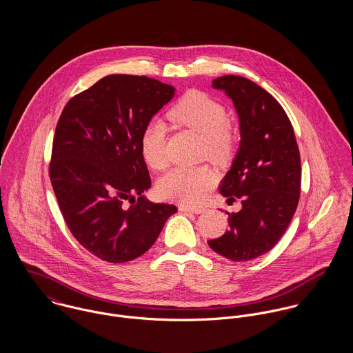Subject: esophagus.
Instances as JSON below:
<instances>
[{"instance_id": "esophagus-1", "label": "esophagus", "mask_w": 353, "mask_h": 353, "mask_svg": "<svg viewBox=\"0 0 353 353\" xmlns=\"http://www.w3.org/2000/svg\"><path fill=\"white\" fill-rule=\"evenodd\" d=\"M179 210L181 212H189V213H203L206 209L203 206H188V205H181L179 206Z\"/></svg>"}]
</instances>
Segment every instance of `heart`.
Segmentation results:
<instances>
[{
    "mask_svg": "<svg viewBox=\"0 0 353 353\" xmlns=\"http://www.w3.org/2000/svg\"><path fill=\"white\" fill-rule=\"evenodd\" d=\"M168 118L202 136L201 152L214 161L227 160L235 148L236 134L227 119V111L220 101L200 92L189 91L168 111ZM140 151L145 163L153 170H164L168 164L165 152V125L152 121L141 132ZM214 183L213 171L206 167H175L165 174L157 190L161 197L172 201L194 203Z\"/></svg>",
    "mask_w": 353,
    "mask_h": 353,
    "instance_id": "1",
    "label": "heart"
}]
</instances>
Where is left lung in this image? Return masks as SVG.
Wrapping results in <instances>:
<instances>
[{
    "label": "left lung",
    "mask_w": 353,
    "mask_h": 353,
    "mask_svg": "<svg viewBox=\"0 0 353 353\" xmlns=\"http://www.w3.org/2000/svg\"><path fill=\"white\" fill-rule=\"evenodd\" d=\"M212 87L232 99L239 115V151L219 190L228 203L241 200L242 209L227 212L230 230L208 245L231 261H250L277 245L295 214L301 154L288 115L268 91L234 74L214 79Z\"/></svg>",
    "instance_id": "8db88e82"
}]
</instances>
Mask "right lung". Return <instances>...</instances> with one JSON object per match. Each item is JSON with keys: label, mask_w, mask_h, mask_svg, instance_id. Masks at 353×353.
Wrapping results in <instances>:
<instances>
[{"label": "right lung", "mask_w": 353, "mask_h": 353, "mask_svg": "<svg viewBox=\"0 0 353 353\" xmlns=\"http://www.w3.org/2000/svg\"><path fill=\"white\" fill-rule=\"evenodd\" d=\"M174 94L145 76L110 74L73 97L58 119L52 190L72 235L103 261L122 263L148 252L176 212L141 196L151 176L140 151L143 129Z\"/></svg>", "instance_id": "right-lung-1"}]
</instances>
